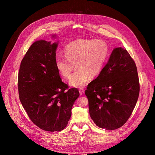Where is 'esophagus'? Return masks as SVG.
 Here are the masks:
<instances>
[{"label":"esophagus","mask_w":155,"mask_h":155,"mask_svg":"<svg viewBox=\"0 0 155 155\" xmlns=\"http://www.w3.org/2000/svg\"><path fill=\"white\" fill-rule=\"evenodd\" d=\"M79 93L80 94H82L84 93V89L83 88H80L79 89Z\"/></svg>","instance_id":"obj_1"}]
</instances>
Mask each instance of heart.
<instances>
[{
    "instance_id": "1",
    "label": "heart",
    "mask_w": 155,
    "mask_h": 155,
    "mask_svg": "<svg viewBox=\"0 0 155 155\" xmlns=\"http://www.w3.org/2000/svg\"><path fill=\"white\" fill-rule=\"evenodd\" d=\"M65 57L57 56L55 66L65 78L70 77L69 84L75 87L86 85L91 77H98L109 56L107 44L101 39H78L69 43L64 49Z\"/></svg>"
}]
</instances>
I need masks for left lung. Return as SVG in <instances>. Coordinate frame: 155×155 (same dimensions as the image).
<instances>
[{
    "instance_id": "left-lung-1",
    "label": "left lung",
    "mask_w": 155,
    "mask_h": 155,
    "mask_svg": "<svg viewBox=\"0 0 155 155\" xmlns=\"http://www.w3.org/2000/svg\"><path fill=\"white\" fill-rule=\"evenodd\" d=\"M139 92L135 62L126 49L114 48L101 74L85 91L91 119L107 130L122 127L131 115Z\"/></svg>"
}]
</instances>
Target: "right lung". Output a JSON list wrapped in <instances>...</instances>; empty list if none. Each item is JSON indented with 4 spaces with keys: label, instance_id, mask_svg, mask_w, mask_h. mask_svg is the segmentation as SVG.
Here are the masks:
<instances>
[{
    "label": "right lung",
    "instance_id": "right-lung-1",
    "mask_svg": "<svg viewBox=\"0 0 155 155\" xmlns=\"http://www.w3.org/2000/svg\"><path fill=\"white\" fill-rule=\"evenodd\" d=\"M58 44L35 42L22 58L18 75L19 98L29 118L46 131L66 127L73 105L79 97L77 88L69 89L55 66Z\"/></svg>",
    "mask_w": 155,
    "mask_h": 155
}]
</instances>
